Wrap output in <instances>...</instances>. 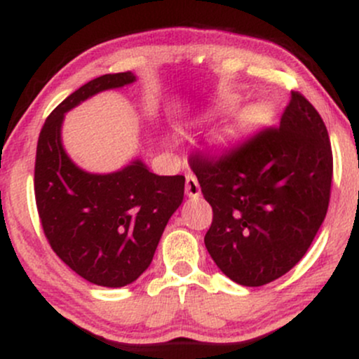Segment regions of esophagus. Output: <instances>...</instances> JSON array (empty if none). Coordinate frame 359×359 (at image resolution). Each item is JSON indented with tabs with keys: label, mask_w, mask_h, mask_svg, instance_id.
I'll return each mask as SVG.
<instances>
[{
	"label": "esophagus",
	"mask_w": 359,
	"mask_h": 359,
	"mask_svg": "<svg viewBox=\"0 0 359 359\" xmlns=\"http://www.w3.org/2000/svg\"><path fill=\"white\" fill-rule=\"evenodd\" d=\"M185 194H187L191 199H197V197L201 196V185L194 175L185 177Z\"/></svg>",
	"instance_id": "esophagus-1"
}]
</instances>
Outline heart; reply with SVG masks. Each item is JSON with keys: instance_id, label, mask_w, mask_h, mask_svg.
<instances>
[{"instance_id": "b5f03b06", "label": "heart", "mask_w": 359, "mask_h": 359, "mask_svg": "<svg viewBox=\"0 0 359 359\" xmlns=\"http://www.w3.org/2000/svg\"><path fill=\"white\" fill-rule=\"evenodd\" d=\"M229 108H233L234 106V101L229 102ZM269 108H266L265 104H253V106H248L245 111L241 113L240 116V123L245 126H251V125H259V123L265 121L266 118H269Z\"/></svg>"}]
</instances>
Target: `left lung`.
<instances>
[{"mask_svg": "<svg viewBox=\"0 0 359 359\" xmlns=\"http://www.w3.org/2000/svg\"><path fill=\"white\" fill-rule=\"evenodd\" d=\"M189 162L212 208L205 248L226 277L259 287L297 265L323 224L332 182L327 128L302 94L292 90L280 126L219 158Z\"/></svg>", "mask_w": 359, "mask_h": 359, "instance_id": "left-lung-1", "label": "left lung"}]
</instances>
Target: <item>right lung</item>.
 <instances>
[{"label": "right lung", "instance_id": "1", "mask_svg": "<svg viewBox=\"0 0 359 359\" xmlns=\"http://www.w3.org/2000/svg\"><path fill=\"white\" fill-rule=\"evenodd\" d=\"M135 81L131 72L89 81L52 111L36 145L35 201L45 236L69 269L101 287H125L150 266L184 199V175H156L142 160L113 174H89L62 145L67 111Z\"/></svg>", "mask_w": 359, "mask_h": 359}]
</instances>
